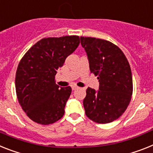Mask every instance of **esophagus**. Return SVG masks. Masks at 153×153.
Masks as SVG:
<instances>
[{"label":"esophagus","mask_w":153,"mask_h":153,"mask_svg":"<svg viewBox=\"0 0 153 153\" xmlns=\"http://www.w3.org/2000/svg\"><path fill=\"white\" fill-rule=\"evenodd\" d=\"M71 88H72V90H75L77 88H79V87L76 86V85H73V86L71 87Z\"/></svg>","instance_id":"34e87169"}]
</instances>
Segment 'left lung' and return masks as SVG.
<instances>
[{
  "mask_svg": "<svg viewBox=\"0 0 153 153\" xmlns=\"http://www.w3.org/2000/svg\"><path fill=\"white\" fill-rule=\"evenodd\" d=\"M91 73L97 77L99 90L88 87L83 100L85 114L99 124L117 120L126 110L133 91L130 65L117 46L110 41L80 37Z\"/></svg>",
  "mask_w": 153,
  "mask_h": 153,
  "instance_id": "8db88e82",
  "label": "left lung"
}]
</instances>
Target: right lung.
Here are the masks:
<instances>
[{"instance_id":"add662e5","label":"right lung","mask_w":153,"mask_h":153,"mask_svg":"<svg viewBox=\"0 0 153 153\" xmlns=\"http://www.w3.org/2000/svg\"><path fill=\"white\" fill-rule=\"evenodd\" d=\"M79 43L78 36L43 38L19 62L15 75L18 100L27 116L36 123L51 124L64 116L71 88H59L55 75Z\"/></svg>"}]
</instances>
